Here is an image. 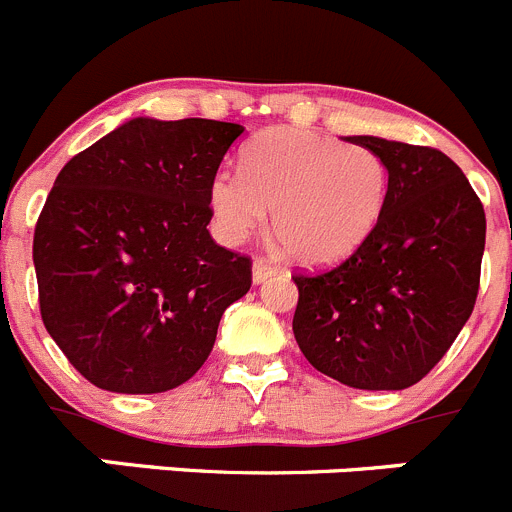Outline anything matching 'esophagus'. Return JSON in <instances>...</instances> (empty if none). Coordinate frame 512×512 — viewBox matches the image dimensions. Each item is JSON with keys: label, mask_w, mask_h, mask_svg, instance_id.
I'll use <instances>...</instances> for the list:
<instances>
[{"label": "esophagus", "mask_w": 512, "mask_h": 512, "mask_svg": "<svg viewBox=\"0 0 512 512\" xmlns=\"http://www.w3.org/2000/svg\"><path fill=\"white\" fill-rule=\"evenodd\" d=\"M272 275H275V267H272L267 260H255V262H252V283H255V285L267 283V280H270Z\"/></svg>", "instance_id": "obj_1"}]
</instances>
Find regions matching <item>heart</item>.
<instances>
[{
    "mask_svg": "<svg viewBox=\"0 0 512 512\" xmlns=\"http://www.w3.org/2000/svg\"><path fill=\"white\" fill-rule=\"evenodd\" d=\"M386 181L384 161L369 146L270 128L247 143L240 171H214L207 199L227 245L250 240L272 212V232L293 260L328 265L374 232Z\"/></svg>",
    "mask_w": 512,
    "mask_h": 512,
    "instance_id": "heart-1",
    "label": "heart"
}]
</instances>
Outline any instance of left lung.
Here are the masks:
<instances>
[{"mask_svg":"<svg viewBox=\"0 0 512 512\" xmlns=\"http://www.w3.org/2000/svg\"><path fill=\"white\" fill-rule=\"evenodd\" d=\"M389 174L374 232L321 275H295L293 333L321 374L366 391L417 384L475 308L485 209L460 166L437 148L348 136Z\"/></svg>","mask_w":512,"mask_h":512,"instance_id":"1","label":"left lung"}]
</instances>
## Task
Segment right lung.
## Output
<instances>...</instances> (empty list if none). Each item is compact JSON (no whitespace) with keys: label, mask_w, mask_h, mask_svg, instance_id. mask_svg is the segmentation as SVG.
<instances>
[{"label":"right lung","mask_w":512,"mask_h":512,"mask_svg":"<svg viewBox=\"0 0 512 512\" xmlns=\"http://www.w3.org/2000/svg\"><path fill=\"white\" fill-rule=\"evenodd\" d=\"M240 123L138 116L62 166L35 227L47 333L98 389L159 394L202 369L250 260L212 240L209 179Z\"/></svg>","instance_id":"right-lung-1"}]
</instances>
